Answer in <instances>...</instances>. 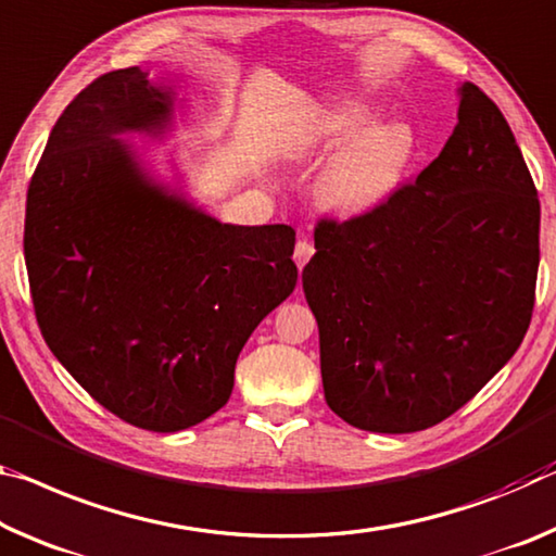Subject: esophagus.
<instances>
[{
  "label": "esophagus",
  "instance_id": "1",
  "mask_svg": "<svg viewBox=\"0 0 556 556\" xmlns=\"http://www.w3.org/2000/svg\"><path fill=\"white\" fill-rule=\"evenodd\" d=\"M312 254H314V244L306 240V237H302V240L296 242V247H294V262H296V267L299 269H304V264L312 260Z\"/></svg>",
  "mask_w": 556,
  "mask_h": 556
}]
</instances>
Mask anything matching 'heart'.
I'll return each instance as SVG.
<instances>
[{
	"instance_id": "1",
	"label": "heart",
	"mask_w": 556,
	"mask_h": 556,
	"mask_svg": "<svg viewBox=\"0 0 556 556\" xmlns=\"http://www.w3.org/2000/svg\"><path fill=\"white\" fill-rule=\"evenodd\" d=\"M316 180V200L337 215L356 217L386 205L408 175L418 151V136L408 121L376 118L374 105L341 99L314 105L287 138L292 161L331 153Z\"/></svg>"
}]
</instances>
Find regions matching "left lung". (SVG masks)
I'll use <instances>...</instances> for the list:
<instances>
[{"label": "left lung", "instance_id": "8db88e82", "mask_svg": "<svg viewBox=\"0 0 556 556\" xmlns=\"http://www.w3.org/2000/svg\"><path fill=\"white\" fill-rule=\"evenodd\" d=\"M416 182L374 213L321 219L302 271L324 399L349 426L416 433L453 416L522 343L540 200L505 116L475 84Z\"/></svg>", "mask_w": 556, "mask_h": 556}]
</instances>
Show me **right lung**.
Instances as JSON below:
<instances>
[{
  "mask_svg": "<svg viewBox=\"0 0 556 556\" xmlns=\"http://www.w3.org/2000/svg\"><path fill=\"white\" fill-rule=\"evenodd\" d=\"M173 126L175 93L140 66L96 78L51 130L24 223L51 354L113 416L153 433L230 401L247 339L296 287L292 227L219 223L126 143Z\"/></svg>",
  "mask_w": 556,
  "mask_h": 556,
  "instance_id": "1",
  "label": "right lung"
}]
</instances>
